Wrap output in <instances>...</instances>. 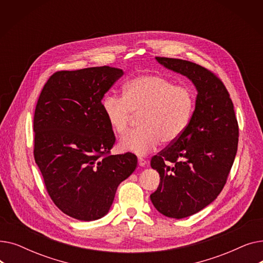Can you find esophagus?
I'll use <instances>...</instances> for the list:
<instances>
[{
	"mask_svg": "<svg viewBox=\"0 0 263 263\" xmlns=\"http://www.w3.org/2000/svg\"><path fill=\"white\" fill-rule=\"evenodd\" d=\"M139 165H140L141 167H144V166H146V165H147V161L145 159H143V158H139Z\"/></svg>",
	"mask_w": 263,
	"mask_h": 263,
	"instance_id": "1",
	"label": "esophagus"
}]
</instances>
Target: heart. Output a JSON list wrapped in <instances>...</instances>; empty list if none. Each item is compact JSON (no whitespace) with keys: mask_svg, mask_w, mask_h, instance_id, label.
<instances>
[{"mask_svg":"<svg viewBox=\"0 0 263 263\" xmlns=\"http://www.w3.org/2000/svg\"><path fill=\"white\" fill-rule=\"evenodd\" d=\"M101 106L109 127L118 135L128 132L132 114H142V129L123 136L119 148L145 156L162 141L172 144L182 135L194 109V95L189 87L174 85L163 77L141 74L126 83L123 97L106 95Z\"/></svg>","mask_w":263,"mask_h":263,"instance_id":"obj_1","label":"heart"}]
</instances>
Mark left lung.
<instances>
[{
	"instance_id": "left-lung-1",
	"label": "left lung",
	"mask_w": 263,
	"mask_h": 263,
	"mask_svg": "<svg viewBox=\"0 0 263 263\" xmlns=\"http://www.w3.org/2000/svg\"><path fill=\"white\" fill-rule=\"evenodd\" d=\"M156 60L186 77L197 91L185 131L150 162L160 175L151 202L165 216L183 218L201 211L223 190L237 155L239 127L226 87L208 69L183 60Z\"/></svg>"
}]
</instances>
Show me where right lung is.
Returning a JSON list of instances; mask_svg holds the SVG:
<instances>
[{"label":"right lung","instance_id":"right-lung-1","mask_svg":"<svg viewBox=\"0 0 263 263\" xmlns=\"http://www.w3.org/2000/svg\"><path fill=\"white\" fill-rule=\"evenodd\" d=\"M122 74L108 66L59 71L36 105L34 158L47 191L61 211L84 222L107 214L137 165L133 154L107 155L115 135L101 104Z\"/></svg>","mask_w":263,"mask_h":263}]
</instances>
